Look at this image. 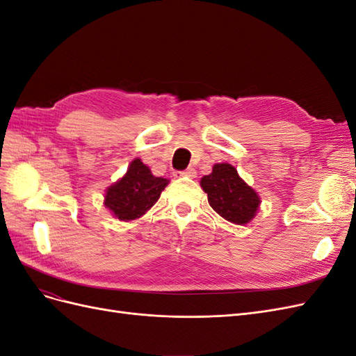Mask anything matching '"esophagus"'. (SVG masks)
<instances>
[{"mask_svg": "<svg viewBox=\"0 0 356 356\" xmlns=\"http://www.w3.org/2000/svg\"><path fill=\"white\" fill-rule=\"evenodd\" d=\"M179 175H181V177H188V178H196L197 172H196V169H195V168H187L186 170L179 172Z\"/></svg>", "mask_w": 356, "mask_h": 356, "instance_id": "obj_1", "label": "esophagus"}]
</instances>
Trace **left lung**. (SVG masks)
<instances>
[{
  "instance_id": "8db88e82",
  "label": "left lung",
  "mask_w": 356,
  "mask_h": 356,
  "mask_svg": "<svg viewBox=\"0 0 356 356\" xmlns=\"http://www.w3.org/2000/svg\"><path fill=\"white\" fill-rule=\"evenodd\" d=\"M200 186L211 208L230 222L248 224L260 208V196L229 163L213 165L211 174L200 179Z\"/></svg>"
}]
</instances>
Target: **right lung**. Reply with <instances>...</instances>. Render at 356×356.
Instances as JSON below:
<instances>
[{"label": "right lung", "mask_w": 356, "mask_h": 356, "mask_svg": "<svg viewBox=\"0 0 356 356\" xmlns=\"http://www.w3.org/2000/svg\"><path fill=\"white\" fill-rule=\"evenodd\" d=\"M169 179L154 177L141 159L131 161L123 178L106 188L104 204L120 221H134L153 207Z\"/></svg>", "instance_id": "obj_1"}]
</instances>
